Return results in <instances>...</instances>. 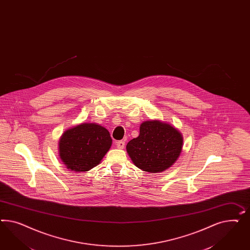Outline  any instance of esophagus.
I'll return each mask as SVG.
<instances>
[{
    "label": "esophagus",
    "mask_w": 250,
    "mask_h": 250,
    "mask_svg": "<svg viewBox=\"0 0 250 250\" xmlns=\"http://www.w3.org/2000/svg\"><path fill=\"white\" fill-rule=\"evenodd\" d=\"M116 146L118 149H123L125 147V142L124 141H119L116 143Z\"/></svg>",
    "instance_id": "obj_1"
}]
</instances>
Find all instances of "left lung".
Masks as SVG:
<instances>
[{
  "mask_svg": "<svg viewBox=\"0 0 250 250\" xmlns=\"http://www.w3.org/2000/svg\"><path fill=\"white\" fill-rule=\"evenodd\" d=\"M183 136L177 128L159 120L143 122L140 135L126 149L132 163L143 171L158 173L167 170L183 150Z\"/></svg>",
  "mask_w": 250,
  "mask_h": 250,
  "instance_id": "left-lung-1",
  "label": "left lung"
}]
</instances>
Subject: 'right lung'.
<instances>
[{"instance_id": "1", "label": "right lung", "mask_w": 250, "mask_h": 250, "mask_svg": "<svg viewBox=\"0 0 250 250\" xmlns=\"http://www.w3.org/2000/svg\"><path fill=\"white\" fill-rule=\"evenodd\" d=\"M111 144L107 128L97 123L84 122L66 129L60 137L59 157L69 171H89L100 164Z\"/></svg>"}]
</instances>
